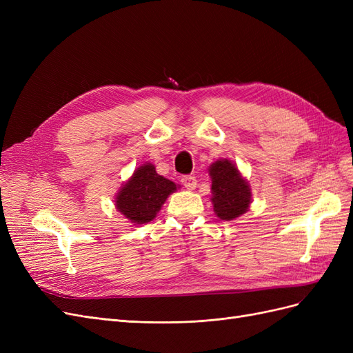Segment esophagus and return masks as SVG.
I'll list each match as a JSON object with an SVG mask.
<instances>
[{
  "mask_svg": "<svg viewBox=\"0 0 353 353\" xmlns=\"http://www.w3.org/2000/svg\"><path fill=\"white\" fill-rule=\"evenodd\" d=\"M181 183H183V185L187 190H194L196 185H197V179L193 175H185V176L181 178Z\"/></svg>",
  "mask_w": 353,
  "mask_h": 353,
  "instance_id": "34e87169",
  "label": "esophagus"
}]
</instances>
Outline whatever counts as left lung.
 Segmentation results:
<instances>
[{
    "instance_id": "left-lung-1",
    "label": "left lung",
    "mask_w": 353,
    "mask_h": 353,
    "mask_svg": "<svg viewBox=\"0 0 353 353\" xmlns=\"http://www.w3.org/2000/svg\"><path fill=\"white\" fill-rule=\"evenodd\" d=\"M212 178V205L216 216L222 221H232L248 212L252 203L249 183L236 163L228 159H219L209 168Z\"/></svg>"
}]
</instances>
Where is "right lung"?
Here are the masks:
<instances>
[{
    "label": "right lung",
    "mask_w": 353,
    "mask_h": 353,
    "mask_svg": "<svg viewBox=\"0 0 353 353\" xmlns=\"http://www.w3.org/2000/svg\"><path fill=\"white\" fill-rule=\"evenodd\" d=\"M176 191V184L156 172L152 163L137 168L116 196V209L134 225H141L156 218L163 203Z\"/></svg>",
    "instance_id": "obj_1"
}]
</instances>
